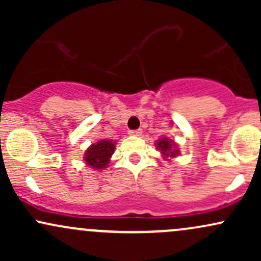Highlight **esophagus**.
<instances>
[{
  "mask_svg": "<svg viewBox=\"0 0 261 261\" xmlns=\"http://www.w3.org/2000/svg\"><path fill=\"white\" fill-rule=\"evenodd\" d=\"M142 134V130H130L128 131V135H131V136H140V135Z\"/></svg>",
  "mask_w": 261,
  "mask_h": 261,
  "instance_id": "1",
  "label": "esophagus"
}]
</instances>
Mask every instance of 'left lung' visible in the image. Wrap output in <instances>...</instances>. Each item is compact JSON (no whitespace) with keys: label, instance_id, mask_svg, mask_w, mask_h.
I'll return each mask as SVG.
<instances>
[{"label":"left lung","instance_id":"8db88e82","mask_svg":"<svg viewBox=\"0 0 261 261\" xmlns=\"http://www.w3.org/2000/svg\"><path fill=\"white\" fill-rule=\"evenodd\" d=\"M173 142L168 139H162L157 142V148H160L162 151V153L164 155H167V157H175V154L178 153V149H172L173 147Z\"/></svg>","mask_w":261,"mask_h":261}]
</instances>
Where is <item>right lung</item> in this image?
Listing matches in <instances>:
<instances>
[{"instance_id":"add662e5","label":"right lung","mask_w":261,"mask_h":261,"mask_svg":"<svg viewBox=\"0 0 261 261\" xmlns=\"http://www.w3.org/2000/svg\"><path fill=\"white\" fill-rule=\"evenodd\" d=\"M114 149H115V143H113L109 140H101L95 145H92L91 147L87 149L85 154L87 164L94 169L106 168L108 163H109V158L112 157Z\"/></svg>"}]
</instances>
